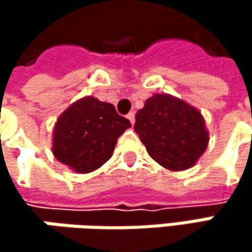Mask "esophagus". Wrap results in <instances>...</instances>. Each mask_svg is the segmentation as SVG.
I'll return each instance as SVG.
<instances>
[{
	"label": "esophagus",
	"instance_id": "esophagus-1",
	"mask_svg": "<svg viewBox=\"0 0 252 252\" xmlns=\"http://www.w3.org/2000/svg\"><path fill=\"white\" fill-rule=\"evenodd\" d=\"M126 118L129 120V123H131V124H134V123H135V114H134V112H129V114L126 115Z\"/></svg>",
	"mask_w": 252,
	"mask_h": 252
}]
</instances>
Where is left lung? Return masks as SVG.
I'll return each mask as SVG.
<instances>
[{"mask_svg":"<svg viewBox=\"0 0 252 252\" xmlns=\"http://www.w3.org/2000/svg\"><path fill=\"white\" fill-rule=\"evenodd\" d=\"M134 131L147 153L169 171L192 168L209 144L201 112L172 94L156 93L135 115Z\"/></svg>","mask_w":252,"mask_h":252,"instance_id":"1","label":"left lung"}]
</instances>
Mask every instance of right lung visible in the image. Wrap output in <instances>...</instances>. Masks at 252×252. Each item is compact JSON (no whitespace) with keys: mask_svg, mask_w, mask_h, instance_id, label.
I'll return each instance as SVG.
<instances>
[{"mask_svg":"<svg viewBox=\"0 0 252 252\" xmlns=\"http://www.w3.org/2000/svg\"><path fill=\"white\" fill-rule=\"evenodd\" d=\"M129 126L131 123L117 114L112 103L84 96L57 120L52 153L77 174L93 172L111 159L118 137Z\"/></svg>","mask_w":252,"mask_h":252,"instance_id":"right-lung-1","label":"right lung"}]
</instances>
